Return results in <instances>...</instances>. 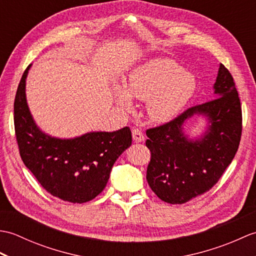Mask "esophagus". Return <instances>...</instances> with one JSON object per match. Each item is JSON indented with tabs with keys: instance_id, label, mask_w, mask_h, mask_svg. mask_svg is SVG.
<instances>
[{
	"instance_id": "34e87169",
	"label": "esophagus",
	"mask_w": 256,
	"mask_h": 256,
	"mask_svg": "<svg viewBox=\"0 0 256 256\" xmlns=\"http://www.w3.org/2000/svg\"><path fill=\"white\" fill-rule=\"evenodd\" d=\"M132 136H133V140H134L135 143H140V142H143V140H145L144 134L140 132L138 128L132 130Z\"/></svg>"
}]
</instances>
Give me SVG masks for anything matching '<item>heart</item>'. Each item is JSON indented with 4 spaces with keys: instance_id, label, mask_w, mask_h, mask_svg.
Listing matches in <instances>:
<instances>
[{
    "instance_id": "obj_1",
    "label": "heart",
    "mask_w": 256,
    "mask_h": 256,
    "mask_svg": "<svg viewBox=\"0 0 256 256\" xmlns=\"http://www.w3.org/2000/svg\"><path fill=\"white\" fill-rule=\"evenodd\" d=\"M194 92L192 76L170 59H154L128 74L125 89L113 90L114 100L124 108L132 106V98L146 101V113L154 122H166L186 106Z\"/></svg>"
}]
</instances>
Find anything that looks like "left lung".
<instances>
[{
    "label": "left lung",
    "instance_id": "1",
    "mask_svg": "<svg viewBox=\"0 0 256 256\" xmlns=\"http://www.w3.org/2000/svg\"><path fill=\"white\" fill-rule=\"evenodd\" d=\"M196 115L207 120V128L198 138L190 139L183 126ZM241 132L240 98L229 70L220 64L214 99L146 131V146L152 155L146 179L150 189L172 204H184L206 192L234 158Z\"/></svg>",
    "mask_w": 256,
    "mask_h": 256
}]
</instances>
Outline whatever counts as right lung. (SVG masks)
Segmentation results:
<instances>
[{
    "instance_id": "right-lung-1",
    "label": "right lung",
    "mask_w": 256,
    "mask_h": 256,
    "mask_svg": "<svg viewBox=\"0 0 256 256\" xmlns=\"http://www.w3.org/2000/svg\"><path fill=\"white\" fill-rule=\"evenodd\" d=\"M26 68L16 91L14 125L25 166L44 189L72 204L96 198L110 178L114 162L132 144L125 126L116 132H89L74 138L48 135L37 126L26 100Z\"/></svg>"
}]
</instances>
